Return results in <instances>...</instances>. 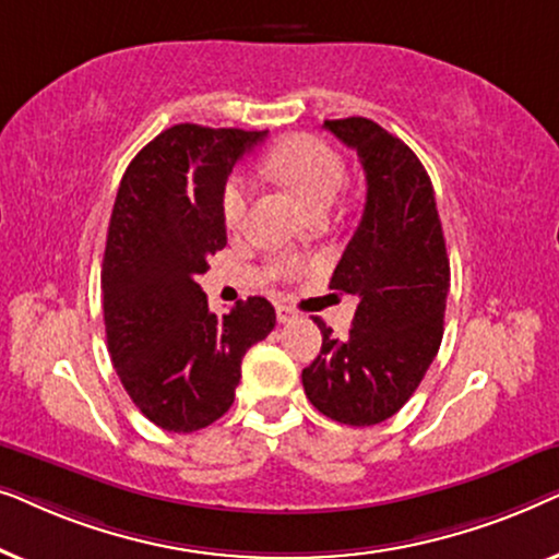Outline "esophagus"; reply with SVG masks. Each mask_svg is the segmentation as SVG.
I'll return each mask as SVG.
<instances>
[{
	"mask_svg": "<svg viewBox=\"0 0 559 559\" xmlns=\"http://www.w3.org/2000/svg\"><path fill=\"white\" fill-rule=\"evenodd\" d=\"M297 318V310L289 308V305H277V320L280 323H289V320Z\"/></svg>",
	"mask_w": 559,
	"mask_h": 559,
	"instance_id": "obj_1",
	"label": "esophagus"
}]
</instances>
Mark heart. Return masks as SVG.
Listing matches in <instances>:
<instances>
[{"mask_svg":"<svg viewBox=\"0 0 559 559\" xmlns=\"http://www.w3.org/2000/svg\"><path fill=\"white\" fill-rule=\"evenodd\" d=\"M264 170L280 186H285L312 213H323L338 198L346 182V163L331 144L312 134H295L266 152ZM251 188L241 175L228 178L221 193V216L226 228L243 226L247 221Z\"/></svg>","mask_w":559,"mask_h":559,"instance_id":"obj_1","label":"heart"}]
</instances>
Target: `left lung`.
<instances>
[{
	"instance_id": "1",
	"label": "left lung",
	"mask_w": 559,
	"mask_h": 559,
	"mask_svg": "<svg viewBox=\"0 0 559 559\" xmlns=\"http://www.w3.org/2000/svg\"><path fill=\"white\" fill-rule=\"evenodd\" d=\"M323 127L356 150L366 175L361 224L331 277V289L356 295L358 308L346 338L316 318L323 346L302 369V386L325 417L369 427L404 407L438 356L450 262L430 175L415 152L364 117Z\"/></svg>"
}]
</instances>
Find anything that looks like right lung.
I'll return each instance as SVG.
<instances>
[{
    "mask_svg": "<svg viewBox=\"0 0 559 559\" xmlns=\"http://www.w3.org/2000/svg\"><path fill=\"white\" fill-rule=\"evenodd\" d=\"M264 136L175 124L121 178L102 270L106 343L136 409L167 432L203 430L226 415L243 354L277 320L264 297L216 316L195 282L226 247L228 175Z\"/></svg>",
    "mask_w": 559,
    "mask_h": 559,
    "instance_id": "1",
    "label": "right lung"
}]
</instances>
